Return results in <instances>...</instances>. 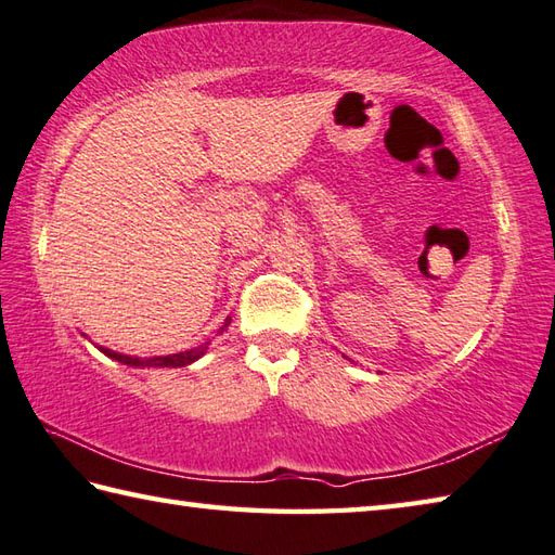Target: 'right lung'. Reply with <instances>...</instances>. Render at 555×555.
Wrapping results in <instances>:
<instances>
[{
    "instance_id": "add662e5",
    "label": "right lung",
    "mask_w": 555,
    "mask_h": 555,
    "mask_svg": "<svg viewBox=\"0 0 555 555\" xmlns=\"http://www.w3.org/2000/svg\"><path fill=\"white\" fill-rule=\"evenodd\" d=\"M229 323V321H227ZM224 323V326H227ZM224 331V328H222ZM207 350V343L201 345V348H193V350H185L179 354H164V358H147V360H140V358H128V354H120V352H113L108 348H101V352H106L108 358L118 360L122 364H132V367H185V364L195 362L201 354Z\"/></svg>"
}]
</instances>
